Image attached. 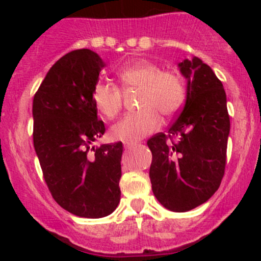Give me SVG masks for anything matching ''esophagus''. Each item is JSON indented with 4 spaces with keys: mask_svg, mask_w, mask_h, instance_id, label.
<instances>
[{
    "mask_svg": "<svg viewBox=\"0 0 261 261\" xmlns=\"http://www.w3.org/2000/svg\"><path fill=\"white\" fill-rule=\"evenodd\" d=\"M135 145H136V142H131V141H125V142H124V147L125 148H133Z\"/></svg>",
    "mask_w": 261,
    "mask_h": 261,
    "instance_id": "esophagus-1",
    "label": "esophagus"
}]
</instances>
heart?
<instances>
[{"mask_svg":"<svg viewBox=\"0 0 261 261\" xmlns=\"http://www.w3.org/2000/svg\"><path fill=\"white\" fill-rule=\"evenodd\" d=\"M119 80L125 89H139L140 109L142 112L127 114L113 125L110 136L116 141H137L147 136L160 126V112L170 116L184 103L185 89L180 77L173 72H163L151 61H135L119 71ZM92 99L95 108L107 119H113L120 112L121 91L116 86L99 82L94 86Z\"/></svg>","mask_w":261,"mask_h":261,"instance_id":"heart-1","label":"heart"}]
</instances>
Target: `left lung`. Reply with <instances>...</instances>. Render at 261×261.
Segmentation results:
<instances>
[{
  "instance_id": "1",
  "label": "left lung",
  "mask_w": 261,
  "mask_h": 261,
  "mask_svg": "<svg viewBox=\"0 0 261 261\" xmlns=\"http://www.w3.org/2000/svg\"><path fill=\"white\" fill-rule=\"evenodd\" d=\"M187 99L167 135L147 141L152 152V191L166 208L185 212L216 193L226 167L229 116L223 85L212 68L193 56L178 64ZM177 137L169 144L166 139Z\"/></svg>"
}]
</instances>
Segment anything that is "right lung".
<instances>
[{"label": "right lung", "instance_id": "add662e5", "mask_svg": "<svg viewBox=\"0 0 261 261\" xmlns=\"http://www.w3.org/2000/svg\"><path fill=\"white\" fill-rule=\"evenodd\" d=\"M104 67L89 49L66 54L33 99V141L44 179L55 201L79 217H106L120 202L122 143L93 146L106 133L92 99Z\"/></svg>", "mask_w": 261, "mask_h": 261}]
</instances>
